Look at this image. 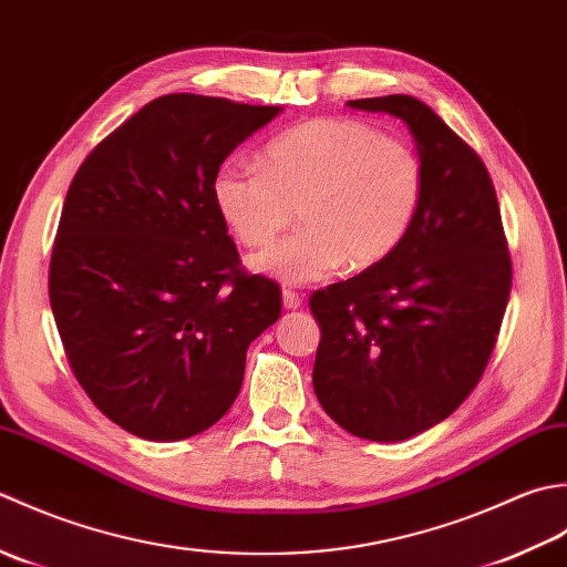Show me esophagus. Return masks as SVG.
Masks as SVG:
<instances>
[{"mask_svg":"<svg viewBox=\"0 0 567 567\" xmlns=\"http://www.w3.org/2000/svg\"><path fill=\"white\" fill-rule=\"evenodd\" d=\"M281 298H284V308H288V310H296L303 306V298H300V293L293 291V288H284Z\"/></svg>","mask_w":567,"mask_h":567,"instance_id":"1","label":"esophagus"}]
</instances>
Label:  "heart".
Returning a JSON list of instances; mask_svg holds the SVG:
<instances>
[{
	"label": "heart",
	"mask_w": 567,
	"mask_h": 567,
	"mask_svg": "<svg viewBox=\"0 0 567 567\" xmlns=\"http://www.w3.org/2000/svg\"><path fill=\"white\" fill-rule=\"evenodd\" d=\"M425 198V168L409 144L357 120H313L279 134L264 166L229 161L215 203L245 247L264 249L296 219L303 227L257 259L286 284H316L348 261L372 269L394 254Z\"/></svg>",
	"instance_id": "1"
}]
</instances>
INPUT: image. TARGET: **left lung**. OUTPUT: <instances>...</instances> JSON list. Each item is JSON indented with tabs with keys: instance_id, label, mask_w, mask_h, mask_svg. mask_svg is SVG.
Masks as SVG:
<instances>
[{
	"instance_id": "obj_1",
	"label": "left lung",
	"mask_w": 567,
	"mask_h": 567,
	"mask_svg": "<svg viewBox=\"0 0 567 567\" xmlns=\"http://www.w3.org/2000/svg\"><path fill=\"white\" fill-rule=\"evenodd\" d=\"M409 124L425 198L386 261L310 296L320 322L313 389L357 437L396 443L433 429L489 364L512 293V254L487 166L409 95L350 100Z\"/></svg>"
}]
</instances>
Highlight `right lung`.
I'll return each mask as SVG.
<instances>
[{
	"label": "right lung",
	"instance_id": "add662e5",
	"mask_svg": "<svg viewBox=\"0 0 567 567\" xmlns=\"http://www.w3.org/2000/svg\"><path fill=\"white\" fill-rule=\"evenodd\" d=\"M279 107L173 92L92 148L68 188L49 298L90 401L126 433L183 441L233 406L281 288L241 267L215 203L223 161Z\"/></svg>",
	"mask_w": 567,
	"mask_h": 567
}]
</instances>
